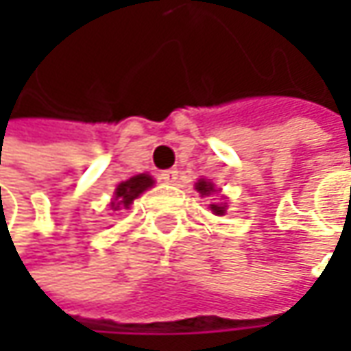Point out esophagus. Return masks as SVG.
<instances>
[{
    "mask_svg": "<svg viewBox=\"0 0 351 351\" xmlns=\"http://www.w3.org/2000/svg\"><path fill=\"white\" fill-rule=\"evenodd\" d=\"M160 180L166 183H176L178 182V169H164L160 173Z\"/></svg>",
    "mask_w": 351,
    "mask_h": 351,
    "instance_id": "1",
    "label": "esophagus"
}]
</instances>
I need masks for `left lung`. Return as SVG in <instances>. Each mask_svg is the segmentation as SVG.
<instances>
[{
	"instance_id": "1",
	"label": "left lung",
	"mask_w": 351,
	"mask_h": 351,
	"mask_svg": "<svg viewBox=\"0 0 351 351\" xmlns=\"http://www.w3.org/2000/svg\"><path fill=\"white\" fill-rule=\"evenodd\" d=\"M195 189L199 191V195L201 197H209L213 195L217 189H215V183L213 182H207V180H199V182L195 183ZM209 209L215 213V215H224L226 213V203H213V205H209Z\"/></svg>"
}]
</instances>
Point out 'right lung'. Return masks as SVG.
<instances>
[{
    "mask_svg": "<svg viewBox=\"0 0 351 351\" xmlns=\"http://www.w3.org/2000/svg\"><path fill=\"white\" fill-rule=\"evenodd\" d=\"M152 185H154V180H152V176H148V173H138V176L130 178L127 182H121L117 185L115 197H113V201H111V209H128L130 203H132L136 197H141L146 189H150Z\"/></svg>",
    "mask_w": 351,
    "mask_h": 351,
    "instance_id": "1",
    "label": "right lung"
}]
</instances>
